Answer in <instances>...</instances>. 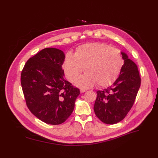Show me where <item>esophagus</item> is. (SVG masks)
<instances>
[{
  "mask_svg": "<svg viewBox=\"0 0 158 158\" xmlns=\"http://www.w3.org/2000/svg\"><path fill=\"white\" fill-rule=\"evenodd\" d=\"M86 92V90L85 89H80V93H84V92Z\"/></svg>",
  "mask_w": 158,
  "mask_h": 158,
  "instance_id": "34e87169",
  "label": "esophagus"
}]
</instances>
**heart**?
I'll list each match as a JSON object with an SVG mask.
<instances>
[{"label": "heart", "mask_w": 158, "mask_h": 158, "mask_svg": "<svg viewBox=\"0 0 158 158\" xmlns=\"http://www.w3.org/2000/svg\"><path fill=\"white\" fill-rule=\"evenodd\" d=\"M123 63L120 51L103 43H88L78 46L74 55L67 53L63 68L66 78L74 82L83 71L85 73L76 81L81 88H89L96 83L106 86L115 80Z\"/></svg>", "instance_id": "1"}]
</instances>
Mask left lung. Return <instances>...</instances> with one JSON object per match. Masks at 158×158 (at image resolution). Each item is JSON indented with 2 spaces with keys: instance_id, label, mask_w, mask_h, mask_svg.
Masks as SVG:
<instances>
[{
  "instance_id": "left-lung-1",
  "label": "left lung",
  "mask_w": 158,
  "mask_h": 158,
  "mask_svg": "<svg viewBox=\"0 0 158 158\" xmlns=\"http://www.w3.org/2000/svg\"><path fill=\"white\" fill-rule=\"evenodd\" d=\"M124 64L120 74L113 84L103 91H98L94 106L95 115L108 125L121 121L130 111L140 86L138 67L128 56L121 52Z\"/></svg>"
}]
</instances>
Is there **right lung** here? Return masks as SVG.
Instances as JSON below:
<instances>
[{
	"label": "right lung",
	"instance_id": "right-lung-1",
	"mask_svg": "<svg viewBox=\"0 0 158 158\" xmlns=\"http://www.w3.org/2000/svg\"><path fill=\"white\" fill-rule=\"evenodd\" d=\"M63 51L45 48L27 61L21 84L27 107L34 115L49 125L64 123L73 113L78 88L64 80L62 65Z\"/></svg>",
	"mask_w": 158,
	"mask_h": 158
}]
</instances>
